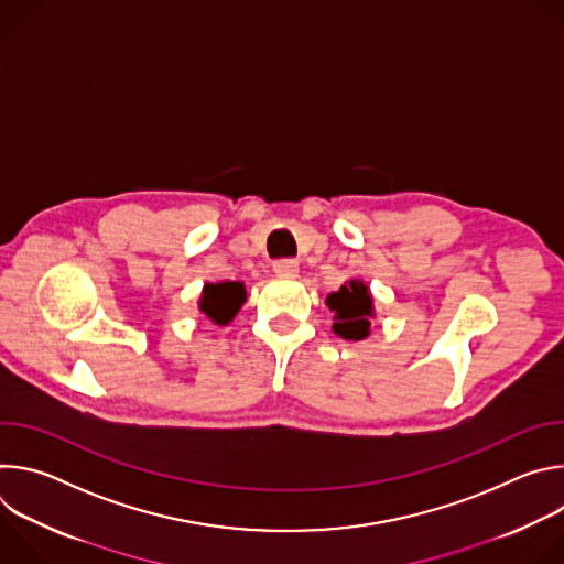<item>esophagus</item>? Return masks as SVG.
Segmentation results:
<instances>
[{
	"instance_id": "34e87169",
	"label": "esophagus",
	"mask_w": 564,
	"mask_h": 564,
	"mask_svg": "<svg viewBox=\"0 0 564 564\" xmlns=\"http://www.w3.org/2000/svg\"><path fill=\"white\" fill-rule=\"evenodd\" d=\"M274 272L279 276H296L299 274V263L294 259H281L274 263Z\"/></svg>"
}]
</instances>
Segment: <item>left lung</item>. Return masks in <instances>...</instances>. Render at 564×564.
<instances>
[{"mask_svg": "<svg viewBox=\"0 0 564 564\" xmlns=\"http://www.w3.org/2000/svg\"><path fill=\"white\" fill-rule=\"evenodd\" d=\"M326 303L335 312V335L348 341H361L370 335V318L375 316V310L372 294L364 281H348L339 292L328 294Z\"/></svg>", "mask_w": 564, "mask_h": 564, "instance_id": "left-lung-1", "label": "left lung"}]
</instances>
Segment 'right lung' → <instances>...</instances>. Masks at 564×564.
I'll use <instances>...</instances> for the list:
<instances>
[{
	"mask_svg": "<svg viewBox=\"0 0 564 564\" xmlns=\"http://www.w3.org/2000/svg\"><path fill=\"white\" fill-rule=\"evenodd\" d=\"M243 303H246V285L243 283L220 281V283H207L203 288L198 307L207 318L214 321L216 326H227Z\"/></svg>",
	"mask_w": 564,
	"mask_h": 564,
	"instance_id": "1",
	"label": "right lung"
}]
</instances>
